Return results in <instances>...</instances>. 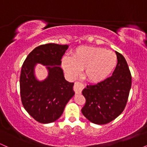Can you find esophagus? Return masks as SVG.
I'll list each match as a JSON object with an SVG mask.
<instances>
[{
  "mask_svg": "<svg viewBox=\"0 0 147 147\" xmlns=\"http://www.w3.org/2000/svg\"><path fill=\"white\" fill-rule=\"evenodd\" d=\"M84 88V84H82L80 82H75V85H74V90H75L76 94H80L82 93V90Z\"/></svg>",
  "mask_w": 147,
  "mask_h": 147,
  "instance_id": "obj_1",
  "label": "esophagus"
}]
</instances>
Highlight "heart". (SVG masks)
<instances>
[{"instance_id":"obj_1","label":"heart","mask_w":147,"mask_h":147,"mask_svg":"<svg viewBox=\"0 0 147 147\" xmlns=\"http://www.w3.org/2000/svg\"><path fill=\"white\" fill-rule=\"evenodd\" d=\"M62 67L70 78L75 79L84 69L88 82L97 84L106 80L117 65V57L114 52L102 48L81 46L72 53V57L64 56Z\"/></svg>"}]
</instances>
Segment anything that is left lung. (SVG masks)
I'll return each mask as SVG.
<instances>
[{
  "label": "left lung",
  "mask_w": 147,
  "mask_h": 147,
  "mask_svg": "<svg viewBox=\"0 0 147 147\" xmlns=\"http://www.w3.org/2000/svg\"><path fill=\"white\" fill-rule=\"evenodd\" d=\"M117 65L113 75L102 82L88 85L82 91L86 104L82 113L91 122L106 124L122 113L131 87V75L123 55L115 52Z\"/></svg>",
  "instance_id": "obj_1"
}]
</instances>
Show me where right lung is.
Here are the masks:
<instances>
[{
    "label": "right lung",
    "instance_id": "1",
    "mask_svg": "<svg viewBox=\"0 0 147 147\" xmlns=\"http://www.w3.org/2000/svg\"><path fill=\"white\" fill-rule=\"evenodd\" d=\"M68 45L48 43L35 48L22 65L20 90L25 109L37 122L48 124L56 121L75 95L74 83L65 79L61 68L62 57ZM37 63L46 66L48 77L39 81L35 75Z\"/></svg>",
    "mask_w": 147,
    "mask_h": 147
}]
</instances>
